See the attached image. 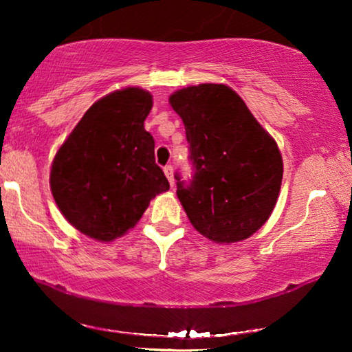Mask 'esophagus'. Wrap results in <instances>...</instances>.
<instances>
[{
  "label": "esophagus",
  "mask_w": 352,
  "mask_h": 352,
  "mask_svg": "<svg viewBox=\"0 0 352 352\" xmlns=\"http://www.w3.org/2000/svg\"><path fill=\"white\" fill-rule=\"evenodd\" d=\"M163 171H165V176L168 177V181H170V186L175 187V177H173V166L171 165H166L163 168Z\"/></svg>",
  "instance_id": "34e87169"
}]
</instances>
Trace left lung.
<instances>
[{"mask_svg":"<svg viewBox=\"0 0 352 352\" xmlns=\"http://www.w3.org/2000/svg\"><path fill=\"white\" fill-rule=\"evenodd\" d=\"M170 105L186 128L195 176L177 179V199L199 232L214 243L252 237L272 214L280 194L278 146L228 85L177 89Z\"/></svg>","mask_w":352,"mask_h":352,"instance_id":"8db88e82","label":"left lung"}]
</instances>
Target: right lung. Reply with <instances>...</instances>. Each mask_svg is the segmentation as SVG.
<instances>
[{"mask_svg": "<svg viewBox=\"0 0 352 352\" xmlns=\"http://www.w3.org/2000/svg\"><path fill=\"white\" fill-rule=\"evenodd\" d=\"M152 94L117 89L91 105L51 165L57 208L81 234L113 242L138 224L152 199L170 189L144 122Z\"/></svg>", "mask_w": 352, "mask_h": 352, "instance_id": "add662e5", "label": "right lung"}]
</instances>
